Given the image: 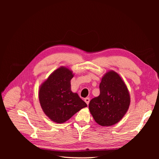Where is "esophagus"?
<instances>
[{
	"instance_id": "esophagus-1",
	"label": "esophagus",
	"mask_w": 159,
	"mask_h": 159,
	"mask_svg": "<svg viewBox=\"0 0 159 159\" xmlns=\"http://www.w3.org/2000/svg\"><path fill=\"white\" fill-rule=\"evenodd\" d=\"M89 101H90V99H89V98H88V97L84 98V101H85V102H86L88 105L89 103Z\"/></svg>"
}]
</instances>
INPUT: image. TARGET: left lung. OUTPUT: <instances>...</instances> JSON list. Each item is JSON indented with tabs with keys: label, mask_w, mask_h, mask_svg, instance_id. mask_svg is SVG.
<instances>
[{
	"label": "left lung",
	"mask_w": 159,
	"mask_h": 159,
	"mask_svg": "<svg viewBox=\"0 0 159 159\" xmlns=\"http://www.w3.org/2000/svg\"><path fill=\"white\" fill-rule=\"evenodd\" d=\"M100 95L90 101L89 109L95 122L102 126H112L128 110L130 97L128 88L119 75L107 72L99 85Z\"/></svg>",
	"instance_id": "8db88e82"
}]
</instances>
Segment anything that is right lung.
<instances>
[{
	"instance_id": "1",
	"label": "right lung",
	"mask_w": 159,
	"mask_h": 159,
	"mask_svg": "<svg viewBox=\"0 0 159 159\" xmlns=\"http://www.w3.org/2000/svg\"><path fill=\"white\" fill-rule=\"evenodd\" d=\"M72 72L61 67L55 70L42 84L39 93L40 106L53 121L63 123L87 106L77 93L71 90Z\"/></svg>"
}]
</instances>
